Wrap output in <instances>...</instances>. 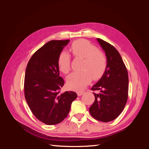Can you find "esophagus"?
<instances>
[{"instance_id":"1","label":"esophagus","mask_w":149,"mask_h":149,"mask_svg":"<svg viewBox=\"0 0 149 149\" xmlns=\"http://www.w3.org/2000/svg\"><path fill=\"white\" fill-rule=\"evenodd\" d=\"M84 93V91H78V92L77 93L78 96H81Z\"/></svg>"}]
</instances>
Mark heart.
<instances>
[{"label": "heart", "mask_w": 149, "mask_h": 149, "mask_svg": "<svg viewBox=\"0 0 149 149\" xmlns=\"http://www.w3.org/2000/svg\"><path fill=\"white\" fill-rule=\"evenodd\" d=\"M70 51L75 58H84L81 68L84 70L72 73L67 78L68 86L73 89L81 90L92 79H98L104 73L107 59L104 54L97 47L85 40H78L72 43ZM60 71L65 74L71 69V56L66 52H61L58 60Z\"/></svg>", "instance_id": "b5f03b06"}]
</instances>
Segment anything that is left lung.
I'll return each mask as SVG.
<instances>
[{
    "mask_svg": "<svg viewBox=\"0 0 149 149\" xmlns=\"http://www.w3.org/2000/svg\"><path fill=\"white\" fill-rule=\"evenodd\" d=\"M105 52L107 66L97 83L92 86L95 96L89 112L93 118L103 123L114 120L123 112L128 97L127 70L118 51L109 43L97 38Z\"/></svg>",
    "mask_w": 149,
    "mask_h": 149,
    "instance_id": "1",
    "label": "left lung"
}]
</instances>
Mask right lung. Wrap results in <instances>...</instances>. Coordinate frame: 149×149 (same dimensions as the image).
Returning a JSON list of instances; mask_svg holds the SVG:
<instances>
[{"label":"right lung","instance_id":"1","mask_svg":"<svg viewBox=\"0 0 149 149\" xmlns=\"http://www.w3.org/2000/svg\"><path fill=\"white\" fill-rule=\"evenodd\" d=\"M70 40H52L30 59L25 74V97L33 115L47 125L60 123L77 97L73 91L61 93L64 79L59 76L58 60Z\"/></svg>","mask_w":149,"mask_h":149}]
</instances>
